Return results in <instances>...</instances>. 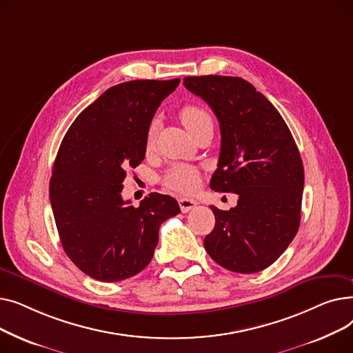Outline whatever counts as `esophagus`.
<instances>
[{
  "instance_id": "34e87169",
  "label": "esophagus",
  "mask_w": 353,
  "mask_h": 353,
  "mask_svg": "<svg viewBox=\"0 0 353 353\" xmlns=\"http://www.w3.org/2000/svg\"><path fill=\"white\" fill-rule=\"evenodd\" d=\"M179 206H180V210L183 213H188V212H190V210L197 208V201L192 200V199H180L179 200Z\"/></svg>"
}]
</instances>
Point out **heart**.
I'll use <instances>...</instances> for the list:
<instances>
[{
  "label": "heart",
  "instance_id": "heart-1",
  "mask_svg": "<svg viewBox=\"0 0 353 353\" xmlns=\"http://www.w3.org/2000/svg\"><path fill=\"white\" fill-rule=\"evenodd\" d=\"M180 119L183 124L193 134L196 130L208 123H212V117L208 111L196 104L184 105L180 111ZM156 137V123L148 127L147 137H145V148L150 150L154 144ZM200 183V174L193 167L188 165H173L163 177L164 188L176 194H190L193 193Z\"/></svg>",
  "mask_w": 353,
  "mask_h": 353
}]
</instances>
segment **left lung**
I'll list each match as a JSON object with an SVG mask.
<instances>
[{
  "label": "left lung",
  "mask_w": 353,
  "mask_h": 353,
  "mask_svg": "<svg viewBox=\"0 0 353 353\" xmlns=\"http://www.w3.org/2000/svg\"><path fill=\"white\" fill-rule=\"evenodd\" d=\"M183 84L210 105L220 124L210 188L239 196L230 210L210 206L216 225L205 249L228 270L261 272L288 249L301 225L305 172L298 145L279 111L249 81L200 76Z\"/></svg>",
  "instance_id": "obj_1"
}]
</instances>
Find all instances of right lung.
Instances as JSON below:
<instances>
[{
  "instance_id": "1",
  "label": "right lung",
  "mask_w": 353,
  "mask_h": 353,
  "mask_svg": "<svg viewBox=\"0 0 353 353\" xmlns=\"http://www.w3.org/2000/svg\"><path fill=\"white\" fill-rule=\"evenodd\" d=\"M180 80H134L110 87L70 125L50 180V201L63 249L100 282L124 281L154 254L163 221L177 201L152 193L134 208L121 197L125 169L145 156L156 110Z\"/></svg>"
}]
</instances>
